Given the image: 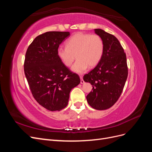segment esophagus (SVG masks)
Instances as JSON below:
<instances>
[{
	"instance_id": "1",
	"label": "esophagus",
	"mask_w": 152,
	"mask_h": 152,
	"mask_svg": "<svg viewBox=\"0 0 152 152\" xmlns=\"http://www.w3.org/2000/svg\"><path fill=\"white\" fill-rule=\"evenodd\" d=\"M80 84H83L84 83V81L83 79H82V76H80Z\"/></svg>"
}]
</instances>
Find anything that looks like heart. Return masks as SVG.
I'll use <instances>...</instances> for the list:
<instances>
[{
	"mask_svg": "<svg viewBox=\"0 0 152 152\" xmlns=\"http://www.w3.org/2000/svg\"><path fill=\"white\" fill-rule=\"evenodd\" d=\"M66 46L58 48L57 56L66 66H71L76 56L77 59L71 70L79 74L84 73L88 67H95L103 54V42L98 35L79 32L66 41Z\"/></svg>",
	"mask_w": 152,
	"mask_h": 152,
	"instance_id": "b5f03b06",
	"label": "heart"
}]
</instances>
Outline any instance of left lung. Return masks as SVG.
Listing matches in <instances>:
<instances>
[{
    "instance_id": "8db88e82",
    "label": "left lung",
    "mask_w": 152,
    "mask_h": 152,
    "mask_svg": "<svg viewBox=\"0 0 152 152\" xmlns=\"http://www.w3.org/2000/svg\"><path fill=\"white\" fill-rule=\"evenodd\" d=\"M104 44L103 54L96 66L84 76L86 82L93 86V91L86 96L87 103L98 110H107L117 102L127 78L126 53L114 35L102 29H94Z\"/></svg>"
}]
</instances>
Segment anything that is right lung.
<instances>
[{"mask_svg":"<svg viewBox=\"0 0 152 152\" xmlns=\"http://www.w3.org/2000/svg\"><path fill=\"white\" fill-rule=\"evenodd\" d=\"M70 35L68 31L45 32L33 40L25 55L24 71L31 93L51 112L66 107L70 91L80 82L57 56L59 44Z\"/></svg>","mask_w":152,"mask_h":152,"instance_id":"right-lung-1","label":"right lung"}]
</instances>
